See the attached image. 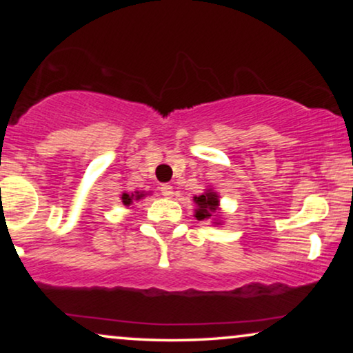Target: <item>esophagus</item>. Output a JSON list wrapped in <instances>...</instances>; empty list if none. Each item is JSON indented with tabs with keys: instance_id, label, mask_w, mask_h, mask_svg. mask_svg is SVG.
I'll use <instances>...</instances> for the list:
<instances>
[{
	"instance_id": "obj_1",
	"label": "esophagus",
	"mask_w": 353,
	"mask_h": 353,
	"mask_svg": "<svg viewBox=\"0 0 353 353\" xmlns=\"http://www.w3.org/2000/svg\"><path fill=\"white\" fill-rule=\"evenodd\" d=\"M161 192H162V196L172 197V196H173V188H172V185H162V186H161Z\"/></svg>"
}]
</instances>
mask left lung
Listing matches in <instances>:
<instances>
[{"label": "left lung", "instance_id": "left-lung-1", "mask_svg": "<svg viewBox=\"0 0 353 353\" xmlns=\"http://www.w3.org/2000/svg\"><path fill=\"white\" fill-rule=\"evenodd\" d=\"M196 202V212L194 216L197 220H209L215 214H219V194L212 190H205L204 194L194 196ZM216 225H220V221H215Z\"/></svg>", "mask_w": 353, "mask_h": 353}]
</instances>
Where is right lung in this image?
I'll list each match as a JSON object with an SVG mask.
<instances>
[{
	"label": "right lung",
	"mask_w": 353,
	"mask_h": 353,
	"mask_svg": "<svg viewBox=\"0 0 353 353\" xmlns=\"http://www.w3.org/2000/svg\"><path fill=\"white\" fill-rule=\"evenodd\" d=\"M144 197V192H139V191H134V192H132V194H128V192H123L122 194V202H123V205H132L134 201H139V199H143Z\"/></svg>",
	"instance_id": "1"
}]
</instances>
